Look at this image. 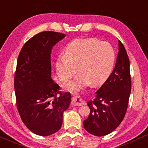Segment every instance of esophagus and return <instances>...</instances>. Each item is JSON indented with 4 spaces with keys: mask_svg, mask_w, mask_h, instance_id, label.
I'll return each mask as SVG.
<instances>
[{
    "mask_svg": "<svg viewBox=\"0 0 148 148\" xmlns=\"http://www.w3.org/2000/svg\"><path fill=\"white\" fill-rule=\"evenodd\" d=\"M71 104L73 106H81L84 104L82 99L78 96H74L72 97V100H71Z\"/></svg>",
    "mask_w": 148,
    "mask_h": 148,
    "instance_id": "34e87169",
    "label": "esophagus"
}]
</instances>
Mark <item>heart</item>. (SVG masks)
<instances>
[{"mask_svg":"<svg viewBox=\"0 0 148 148\" xmlns=\"http://www.w3.org/2000/svg\"><path fill=\"white\" fill-rule=\"evenodd\" d=\"M115 61V54L110 43L96 38H76L68 43L56 61V71L59 79L66 82L75 75L74 81L66 84L73 92L88 83L103 84L110 77Z\"/></svg>","mask_w":148,"mask_h":148,"instance_id":"obj_1","label":"heart"}]
</instances>
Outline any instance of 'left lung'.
I'll return each instance as SVG.
<instances>
[{"label":"left lung","instance_id":"8db88e82","mask_svg":"<svg viewBox=\"0 0 148 148\" xmlns=\"http://www.w3.org/2000/svg\"><path fill=\"white\" fill-rule=\"evenodd\" d=\"M131 89L129 56L123 44L119 41L115 67L96 92V99L87 103L90 114L83 122L85 130L96 136L108 135L114 131L124 118Z\"/></svg>","mask_w":148,"mask_h":148}]
</instances>
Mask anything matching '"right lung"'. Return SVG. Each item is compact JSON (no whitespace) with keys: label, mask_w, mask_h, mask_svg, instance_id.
Listing matches in <instances>:
<instances>
[{"label":"right lung","mask_w":148,"mask_h":148,"mask_svg":"<svg viewBox=\"0 0 148 148\" xmlns=\"http://www.w3.org/2000/svg\"><path fill=\"white\" fill-rule=\"evenodd\" d=\"M64 37L54 31L39 33L25 43L18 56L14 75L18 112L26 127L42 136L61 129L63 112L71 103V94L60 92L51 78V51Z\"/></svg>","instance_id":"add662e5"}]
</instances>
